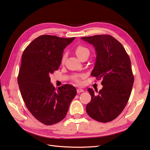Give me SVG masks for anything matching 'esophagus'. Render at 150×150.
Returning a JSON list of instances; mask_svg holds the SVG:
<instances>
[{
  "label": "esophagus",
  "mask_w": 150,
  "mask_h": 150,
  "mask_svg": "<svg viewBox=\"0 0 150 150\" xmlns=\"http://www.w3.org/2000/svg\"><path fill=\"white\" fill-rule=\"evenodd\" d=\"M77 93H80V92H84V90L83 88H79L77 89Z\"/></svg>",
  "instance_id": "34e87169"
}]
</instances>
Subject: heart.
I'll list each match as a JSON object with an SVG mask.
<instances>
[{
	"label": "heart",
	"instance_id": "heart-1",
	"mask_svg": "<svg viewBox=\"0 0 150 150\" xmlns=\"http://www.w3.org/2000/svg\"><path fill=\"white\" fill-rule=\"evenodd\" d=\"M86 53H89L88 50L86 48L82 47V46H79V47H77L75 49V54L79 58V59H80L81 57L83 56L84 54ZM65 59H66V56H64L62 59V63L65 61ZM76 78H77V77H76Z\"/></svg>",
	"mask_w": 150,
	"mask_h": 150
}]
</instances>
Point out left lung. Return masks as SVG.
<instances>
[{"label":"left lung","instance_id":"1","mask_svg":"<svg viewBox=\"0 0 150 150\" xmlns=\"http://www.w3.org/2000/svg\"><path fill=\"white\" fill-rule=\"evenodd\" d=\"M81 39L95 49L96 58L91 75L102 79L103 86L98 94L93 89H88L91 101L86 105V111L94 120L111 121L120 115L131 94L134 77L130 58L121 43L110 35L84 37Z\"/></svg>","mask_w":150,"mask_h":150}]
</instances>
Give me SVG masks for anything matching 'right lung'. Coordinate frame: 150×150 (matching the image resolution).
<instances>
[{
    "label": "right lung",
    "instance_id": "1",
    "mask_svg": "<svg viewBox=\"0 0 150 150\" xmlns=\"http://www.w3.org/2000/svg\"><path fill=\"white\" fill-rule=\"evenodd\" d=\"M75 39L43 35L23 51L18 82L26 107L38 121L51 125L65 118L77 94L75 86L56 89L50 75L60 66L64 50Z\"/></svg>",
    "mask_w": 150,
    "mask_h": 150
}]
</instances>
